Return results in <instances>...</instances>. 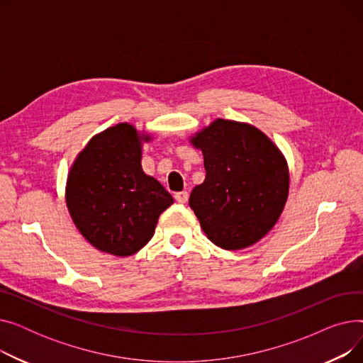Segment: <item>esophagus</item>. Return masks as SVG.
<instances>
[{
  "mask_svg": "<svg viewBox=\"0 0 363 363\" xmlns=\"http://www.w3.org/2000/svg\"><path fill=\"white\" fill-rule=\"evenodd\" d=\"M188 193L186 191H179V193H177L175 194V200L178 201V203H181V204H184V203H186L188 201Z\"/></svg>",
  "mask_w": 363,
  "mask_h": 363,
  "instance_id": "1",
  "label": "esophagus"
}]
</instances>
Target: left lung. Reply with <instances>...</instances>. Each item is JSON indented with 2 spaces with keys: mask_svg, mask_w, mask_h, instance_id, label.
<instances>
[{
  "mask_svg": "<svg viewBox=\"0 0 363 363\" xmlns=\"http://www.w3.org/2000/svg\"><path fill=\"white\" fill-rule=\"evenodd\" d=\"M206 179L189 196L204 234L223 250H241L268 234L287 203L290 175L279 148L256 126L216 119L191 137Z\"/></svg>",
  "mask_w": 363,
  "mask_h": 363,
  "instance_id": "left-lung-1",
  "label": "left lung"
}]
</instances>
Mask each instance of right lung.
I'll return each instance as SVG.
<instances>
[{"label": "right lung", "mask_w": 363, "mask_h": 363, "mask_svg": "<svg viewBox=\"0 0 363 363\" xmlns=\"http://www.w3.org/2000/svg\"><path fill=\"white\" fill-rule=\"evenodd\" d=\"M150 140L132 125L118 123L92 137L69 170L66 204L72 220L104 253L130 256L141 250L174 203L141 167L143 143Z\"/></svg>", "instance_id": "obj_1"}]
</instances>
